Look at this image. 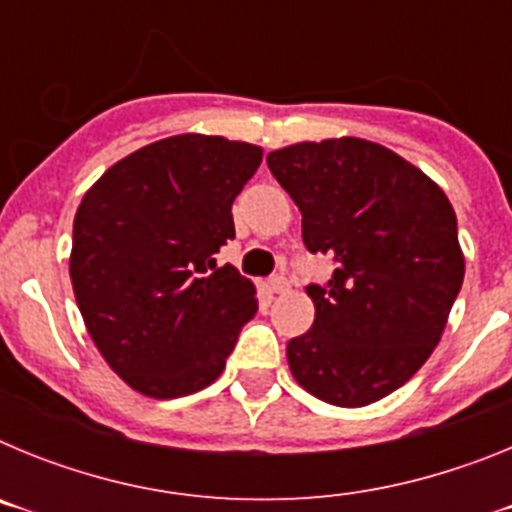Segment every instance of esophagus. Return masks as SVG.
<instances>
[{
	"instance_id": "34e87169",
	"label": "esophagus",
	"mask_w": 512,
	"mask_h": 512,
	"mask_svg": "<svg viewBox=\"0 0 512 512\" xmlns=\"http://www.w3.org/2000/svg\"><path fill=\"white\" fill-rule=\"evenodd\" d=\"M269 289L274 292V295H284V292H289V282L284 277H271Z\"/></svg>"
}]
</instances>
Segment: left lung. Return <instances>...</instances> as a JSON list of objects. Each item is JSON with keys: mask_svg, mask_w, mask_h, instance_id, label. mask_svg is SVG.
Masks as SVG:
<instances>
[{"mask_svg": "<svg viewBox=\"0 0 512 512\" xmlns=\"http://www.w3.org/2000/svg\"><path fill=\"white\" fill-rule=\"evenodd\" d=\"M266 164L300 207L307 251L338 264L325 287H307L315 320L287 343L292 377L328 405H372L441 341L464 282L454 207L418 166L364 138L292 143Z\"/></svg>", "mask_w": 512, "mask_h": 512, "instance_id": "obj_1", "label": "left lung"}]
</instances>
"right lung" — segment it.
<instances>
[{
  "mask_svg": "<svg viewBox=\"0 0 512 512\" xmlns=\"http://www.w3.org/2000/svg\"><path fill=\"white\" fill-rule=\"evenodd\" d=\"M264 151L184 133L120 158L74 217L76 305L112 372L140 395L174 400L225 369L259 300L215 253L235 238L233 200Z\"/></svg>",
  "mask_w": 512,
  "mask_h": 512,
  "instance_id": "add662e5",
  "label": "right lung"
}]
</instances>
